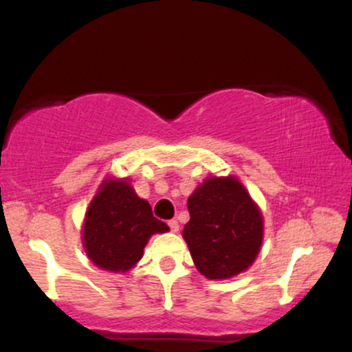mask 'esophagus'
<instances>
[{
  "label": "esophagus",
  "mask_w": 352,
  "mask_h": 352,
  "mask_svg": "<svg viewBox=\"0 0 352 352\" xmlns=\"http://www.w3.org/2000/svg\"><path fill=\"white\" fill-rule=\"evenodd\" d=\"M168 227H170V230H172L173 233H177V232H179V221L170 220V221H168Z\"/></svg>",
  "instance_id": "obj_1"
}]
</instances>
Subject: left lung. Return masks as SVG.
Listing matches in <instances>:
<instances>
[{
    "label": "left lung",
    "instance_id": "obj_1",
    "mask_svg": "<svg viewBox=\"0 0 352 352\" xmlns=\"http://www.w3.org/2000/svg\"><path fill=\"white\" fill-rule=\"evenodd\" d=\"M184 235L197 270L227 280L252 266L263 241V215L235 177H210L188 197Z\"/></svg>",
    "mask_w": 352,
    "mask_h": 352
}]
</instances>
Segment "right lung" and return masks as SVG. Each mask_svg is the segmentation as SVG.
Wrapping results in <instances>:
<instances>
[{
    "mask_svg": "<svg viewBox=\"0 0 352 352\" xmlns=\"http://www.w3.org/2000/svg\"><path fill=\"white\" fill-rule=\"evenodd\" d=\"M168 232L151 204L137 197L127 180L107 179L89 205L82 243L89 260L107 272L124 273L142 258L153 233Z\"/></svg>",
    "mask_w": 352,
    "mask_h": 352,
    "instance_id": "right-lung-1",
    "label": "right lung"
}]
</instances>
